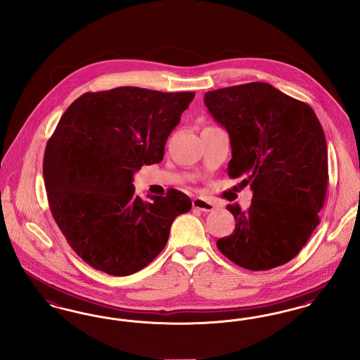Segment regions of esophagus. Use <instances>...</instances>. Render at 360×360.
<instances>
[{
	"mask_svg": "<svg viewBox=\"0 0 360 360\" xmlns=\"http://www.w3.org/2000/svg\"><path fill=\"white\" fill-rule=\"evenodd\" d=\"M192 205H193V208L200 210L203 212H211V211H214L217 208V204L211 202V200L203 199V198H195L192 200Z\"/></svg>",
	"mask_w": 360,
	"mask_h": 360,
	"instance_id": "esophagus-1",
	"label": "esophagus"
}]
</instances>
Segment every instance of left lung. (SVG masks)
I'll list each match as a JSON object with an SVG mask.
<instances>
[{
  "label": "left lung",
  "mask_w": 360,
  "mask_h": 360,
  "mask_svg": "<svg viewBox=\"0 0 360 360\" xmlns=\"http://www.w3.org/2000/svg\"><path fill=\"white\" fill-rule=\"evenodd\" d=\"M204 103L230 136L229 176L243 177L252 191L248 211L227 205L236 224L218 249L252 271L289 262L319 226L326 200L328 155L320 121L308 103L264 82L208 91Z\"/></svg>",
  "instance_id": "1"
}]
</instances>
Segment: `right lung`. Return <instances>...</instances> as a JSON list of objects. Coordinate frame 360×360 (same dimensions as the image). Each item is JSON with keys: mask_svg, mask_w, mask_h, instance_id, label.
Returning a JSON list of instances; mask_svg holds the SVG:
<instances>
[{"mask_svg": "<svg viewBox=\"0 0 360 360\" xmlns=\"http://www.w3.org/2000/svg\"><path fill=\"white\" fill-rule=\"evenodd\" d=\"M195 93L117 87L80 95L48 140V203L68 245L96 270L130 276L165 248L173 220L192 207L186 193L142 200L133 174L158 164Z\"/></svg>", "mask_w": 360, "mask_h": 360, "instance_id": "obj_1", "label": "right lung"}]
</instances>
